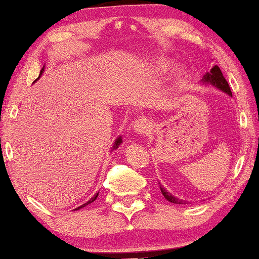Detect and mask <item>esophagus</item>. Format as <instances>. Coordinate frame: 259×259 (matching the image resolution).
Wrapping results in <instances>:
<instances>
[{"label":"esophagus","instance_id":"1","mask_svg":"<svg viewBox=\"0 0 259 259\" xmlns=\"http://www.w3.org/2000/svg\"><path fill=\"white\" fill-rule=\"evenodd\" d=\"M152 129V124L151 121H149L147 118H140L135 121V124H134V130H135V133L140 134V135H145V134H148L151 132Z\"/></svg>","mask_w":259,"mask_h":259}]
</instances>
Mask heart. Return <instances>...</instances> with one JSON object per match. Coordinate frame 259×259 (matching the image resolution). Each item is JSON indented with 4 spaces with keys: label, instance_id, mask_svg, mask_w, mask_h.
I'll list each match as a JSON object with an SVG mask.
<instances>
[{
    "label": "heart",
    "instance_id": "1",
    "mask_svg": "<svg viewBox=\"0 0 259 259\" xmlns=\"http://www.w3.org/2000/svg\"><path fill=\"white\" fill-rule=\"evenodd\" d=\"M170 66H171L170 61L166 60V59H160V60L157 62V67H158V70H159V71L169 70ZM185 78H186L185 72H183V71H180V72L177 73V84L181 85V84L185 82Z\"/></svg>",
    "mask_w": 259,
    "mask_h": 259
}]
</instances>
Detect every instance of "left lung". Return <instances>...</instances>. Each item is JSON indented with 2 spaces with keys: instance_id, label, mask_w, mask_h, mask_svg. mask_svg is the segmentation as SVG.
Here are the masks:
<instances>
[{
  "instance_id": "8db88e82",
  "label": "left lung",
  "mask_w": 259,
  "mask_h": 259,
  "mask_svg": "<svg viewBox=\"0 0 259 259\" xmlns=\"http://www.w3.org/2000/svg\"><path fill=\"white\" fill-rule=\"evenodd\" d=\"M201 80H202V83L211 84V85L216 87L217 89L222 90V92L227 93V94L232 96V92H230L229 84L226 80V78H224L222 71H221V68L217 66V65H214V66L210 70V72H207L206 74H205L204 78H202ZM159 186H160V191H161V193H163L164 198L166 199V200L174 202V204H186V201L182 200V199L174 197V195L171 194V193L167 192L164 187H161L160 183H159Z\"/></svg>"
}]
</instances>
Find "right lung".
Masks as SVG:
<instances>
[{"mask_svg":"<svg viewBox=\"0 0 259 259\" xmlns=\"http://www.w3.org/2000/svg\"><path fill=\"white\" fill-rule=\"evenodd\" d=\"M43 71H45V66H43V68H42V70H40V72H39V77H40V74H42V73H43ZM39 77H38V78H39ZM38 78H37V79H38ZM37 79H36V80H37ZM36 80H35V82H36ZM120 143H121V138H118V139L116 140V142H114V145H113V148H117V147H118V146H119V145H120ZM98 195H99V193H96V194L94 195V197H93L92 199H90V200H89V201H87V202H85V204L80 205V206H79V207H77V208H76V210H79V208H82V207H84V206H87V205L92 204V202H93V201H95V199H96V198H98Z\"/></svg>","mask_w":259,"mask_h":259,"instance_id":"right-lung-1","label":"right lung"}]
</instances>
